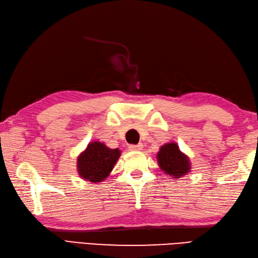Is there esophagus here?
<instances>
[{
	"instance_id": "34e87169",
	"label": "esophagus",
	"mask_w": 258,
	"mask_h": 258,
	"mask_svg": "<svg viewBox=\"0 0 258 258\" xmlns=\"http://www.w3.org/2000/svg\"><path fill=\"white\" fill-rule=\"evenodd\" d=\"M143 148H144V146L141 144L129 146V150H131V151H140V150H143Z\"/></svg>"
}]
</instances>
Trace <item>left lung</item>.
<instances>
[{
	"instance_id": "8db88e82",
	"label": "left lung",
	"mask_w": 258,
	"mask_h": 258,
	"mask_svg": "<svg viewBox=\"0 0 258 258\" xmlns=\"http://www.w3.org/2000/svg\"><path fill=\"white\" fill-rule=\"evenodd\" d=\"M157 161L160 169L173 178H181L190 171L191 165L188 156L179 149L175 143L165 144L157 154Z\"/></svg>"
}]
</instances>
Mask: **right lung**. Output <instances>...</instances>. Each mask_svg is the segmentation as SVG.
Returning a JSON list of instances; mask_svg holds the SVG:
<instances>
[{
  "mask_svg": "<svg viewBox=\"0 0 258 258\" xmlns=\"http://www.w3.org/2000/svg\"><path fill=\"white\" fill-rule=\"evenodd\" d=\"M121 151L111 149L100 141L89 143L77 159V170L83 180L102 182L112 171Z\"/></svg>",
  "mask_w": 258,
  "mask_h": 258,
  "instance_id": "right-lung-1",
  "label": "right lung"
}]
</instances>
